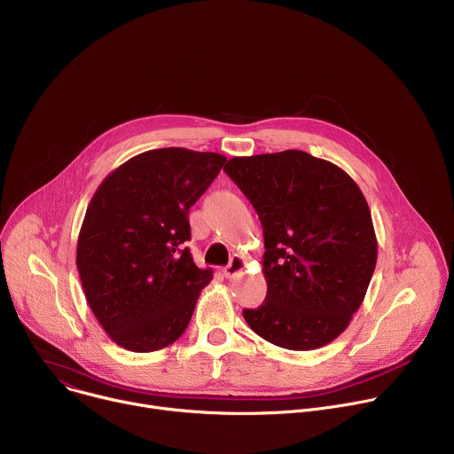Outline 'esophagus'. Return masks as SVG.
Here are the masks:
<instances>
[{
  "instance_id": "1",
  "label": "esophagus",
  "mask_w": 454,
  "mask_h": 454,
  "mask_svg": "<svg viewBox=\"0 0 454 454\" xmlns=\"http://www.w3.org/2000/svg\"><path fill=\"white\" fill-rule=\"evenodd\" d=\"M244 268H246V258L242 254H233L230 264L223 270V273L226 278H235L244 271Z\"/></svg>"
}]
</instances>
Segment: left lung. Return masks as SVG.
Returning a JSON list of instances; mask_svg holds the SVG:
<instances>
[{
    "mask_svg": "<svg viewBox=\"0 0 454 454\" xmlns=\"http://www.w3.org/2000/svg\"><path fill=\"white\" fill-rule=\"evenodd\" d=\"M226 174L264 230L268 294L244 319L266 341L314 350L334 341L359 309L377 262V239L357 183L303 151L231 158Z\"/></svg>",
    "mask_w": 454,
    "mask_h": 454,
    "instance_id": "8db88e82",
    "label": "left lung"
}]
</instances>
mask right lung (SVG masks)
<instances>
[{"label":"right lung","mask_w":454,"mask_h":454,"mask_svg":"<svg viewBox=\"0 0 454 454\" xmlns=\"http://www.w3.org/2000/svg\"><path fill=\"white\" fill-rule=\"evenodd\" d=\"M224 161L217 153L154 149L127 160L97 188L77 240V270L95 317L121 348L161 350L188 327L214 278L183 247L188 210Z\"/></svg>","instance_id":"add662e5"}]
</instances>
